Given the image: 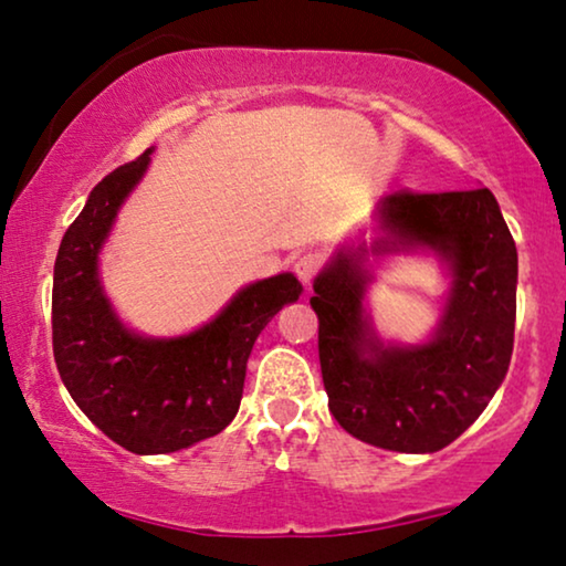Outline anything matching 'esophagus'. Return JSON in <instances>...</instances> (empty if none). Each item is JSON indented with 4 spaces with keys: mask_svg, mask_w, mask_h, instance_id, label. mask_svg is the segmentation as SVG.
I'll use <instances>...</instances> for the list:
<instances>
[{
    "mask_svg": "<svg viewBox=\"0 0 566 566\" xmlns=\"http://www.w3.org/2000/svg\"><path fill=\"white\" fill-rule=\"evenodd\" d=\"M319 268H322V260H319V254H301V258L296 260V265H293V273L298 275V281L304 283V285H308L314 281V275L319 273Z\"/></svg>",
    "mask_w": 566,
    "mask_h": 566,
    "instance_id": "esophagus-1",
    "label": "esophagus"
}]
</instances>
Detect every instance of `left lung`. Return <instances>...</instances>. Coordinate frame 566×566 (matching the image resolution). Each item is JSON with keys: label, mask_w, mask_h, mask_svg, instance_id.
<instances>
[{"label": "left lung", "mask_w": 566, "mask_h": 566, "mask_svg": "<svg viewBox=\"0 0 566 566\" xmlns=\"http://www.w3.org/2000/svg\"><path fill=\"white\" fill-rule=\"evenodd\" d=\"M374 221L376 237L339 247L314 281L329 412L363 443L436 453L474 424L507 374L517 250L486 188L394 192ZM415 249L449 265L444 314L424 344H384L365 312L369 262Z\"/></svg>", "instance_id": "1"}]
</instances>
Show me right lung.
<instances>
[{"label": "right lung", "instance_id": "1", "mask_svg": "<svg viewBox=\"0 0 566 566\" xmlns=\"http://www.w3.org/2000/svg\"><path fill=\"white\" fill-rule=\"evenodd\" d=\"M151 151L90 192L53 265V358L76 407L138 455L219 436L242 401L247 360L268 322L301 296L293 273L244 285L211 322L180 337H144L118 319L99 283V252Z\"/></svg>", "mask_w": 566, "mask_h": 566}]
</instances>
